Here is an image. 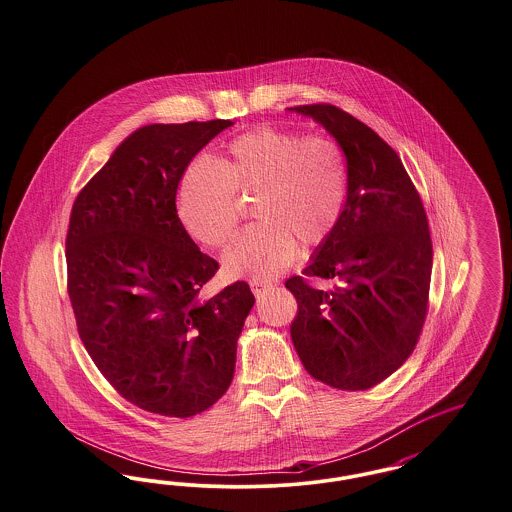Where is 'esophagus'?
Here are the masks:
<instances>
[{
    "label": "esophagus",
    "mask_w": 512,
    "mask_h": 512,
    "mask_svg": "<svg viewBox=\"0 0 512 512\" xmlns=\"http://www.w3.org/2000/svg\"><path fill=\"white\" fill-rule=\"evenodd\" d=\"M249 286L255 295L265 292L268 288L274 286V282H268V280H249Z\"/></svg>",
    "instance_id": "esophagus-1"
}]
</instances>
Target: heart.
I'll return each mask as SVG.
<instances>
[{
  "instance_id": "heart-1",
  "label": "heart",
  "mask_w": 512,
  "mask_h": 512,
  "mask_svg": "<svg viewBox=\"0 0 512 512\" xmlns=\"http://www.w3.org/2000/svg\"><path fill=\"white\" fill-rule=\"evenodd\" d=\"M238 194L257 195L247 226L222 255L228 276L268 280L290 267L297 240L322 244L347 201V169L334 140L257 126L234 138L219 161L195 159L178 192V219L195 242L222 247L238 224Z\"/></svg>"
}]
</instances>
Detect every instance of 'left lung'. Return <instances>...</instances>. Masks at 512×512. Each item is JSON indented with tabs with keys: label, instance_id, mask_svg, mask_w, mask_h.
<instances>
[{
	"label": "left lung",
	"instance_id": "left-lung-1",
	"mask_svg": "<svg viewBox=\"0 0 512 512\" xmlns=\"http://www.w3.org/2000/svg\"><path fill=\"white\" fill-rule=\"evenodd\" d=\"M341 147L347 201L334 232L318 244L305 276H293L292 341L305 370L338 390H368L413 353L432 276V240L422 201L401 159L372 128L334 105H299Z\"/></svg>",
	"mask_w": 512,
	"mask_h": 512
}]
</instances>
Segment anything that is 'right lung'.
Instances as JSON below:
<instances>
[{
  "label": "right lung",
  "instance_id": "1",
  "mask_svg": "<svg viewBox=\"0 0 512 512\" xmlns=\"http://www.w3.org/2000/svg\"><path fill=\"white\" fill-rule=\"evenodd\" d=\"M232 124L142 126L74 201L67 270L80 340L107 382L149 413H203L234 378L255 297L245 282L199 297L219 263L176 213L186 167Z\"/></svg>",
  "mask_w": 512,
  "mask_h": 512
}]
</instances>
